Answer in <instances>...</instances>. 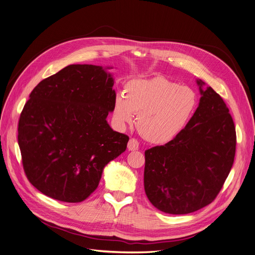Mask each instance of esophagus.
Listing matches in <instances>:
<instances>
[{
  "instance_id": "obj_1",
  "label": "esophagus",
  "mask_w": 255,
  "mask_h": 255,
  "mask_svg": "<svg viewBox=\"0 0 255 255\" xmlns=\"http://www.w3.org/2000/svg\"><path fill=\"white\" fill-rule=\"evenodd\" d=\"M128 150H137V149L139 148V142H138V140L137 139H134V138H131V139H129V141H128Z\"/></svg>"
}]
</instances>
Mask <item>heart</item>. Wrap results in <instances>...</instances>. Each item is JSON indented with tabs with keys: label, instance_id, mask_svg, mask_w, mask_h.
<instances>
[{
	"label": "heart",
	"instance_id": "heart-1",
	"mask_svg": "<svg viewBox=\"0 0 255 255\" xmlns=\"http://www.w3.org/2000/svg\"><path fill=\"white\" fill-rule=\"evenodd\" d=\"M125 94L118 95L114 102L116 124L131 125L137 114L140 133L154 144L174 140L185 128L198 104L191 88L160 76L128 81Z\"/></svg>",
	"mask_w": 255,
	"mask_h": 255
}]
</instances>
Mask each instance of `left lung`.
Masks as SVG:
<instances>
[{"label": "left lung", "mask_w": 255, "mask_h": 255, "mask_svg": "<svg viewBox=\"0 0 255 255\" xmlns=\"http://www.w3.org/2000/svg\"><path fill=\"white\" fill-rule=\"evenodd\" d=\"M200 89L199 107L185 128L145 151L146 196L168 214H188L211 204L234 163L237 136L230 110L212 87Z\"/></svg>", "instance_id": "left-lung-1"}]
</instances>
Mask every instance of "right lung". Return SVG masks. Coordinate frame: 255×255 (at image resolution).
Here are the masks:
<instances>
[{
	"instance_id": "obj_1",
	"label": "right lung",
	"mask_w": 255,
	"mask_h": 255,
	"mask_svg": "<svg viewBox=\"0 0 255 255\" xmlns=\"http://www.w3.org/2000/svg\"><path fill=\"white\" fill-rule=\"evenodd\" d=\"M113 84L100 66L70 65L29 95L18 122V145L27 180L45 196L86 200L104 167L126 151L128 136L106 121L116 99Z\"/></svg>"
}]
</instances>
